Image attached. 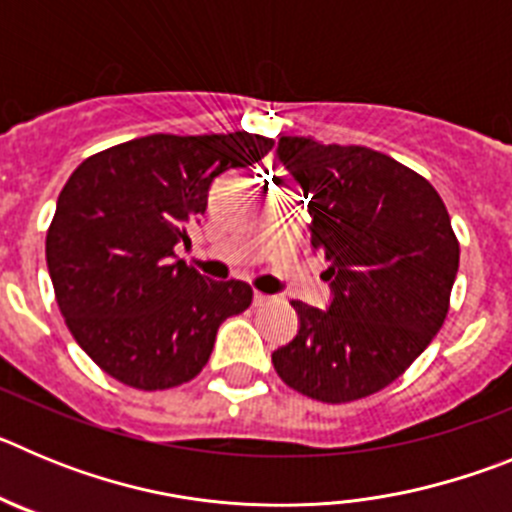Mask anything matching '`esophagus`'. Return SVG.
<instances>
[{"label": "esophagus", "mask_w": 512, "mask_h": 512, "mask_svg": "<svg viewBox=\"0 0 512 512\" xmlns=\"http://www.w3.org/2000/svg\"><path fill=\"white\" fill-rule=\"evenodd\" d=\"M271 302H274V297L264 295V292H253V305L256 307H266V305H271Z\"/></svg>", "instance_id": "obj_1"}]
</instances>
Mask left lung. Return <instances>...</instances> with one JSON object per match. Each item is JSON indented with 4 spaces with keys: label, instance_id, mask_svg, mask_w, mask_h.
<instances>
[{
    "label": "left lung",
    "instance_id": "obj_1",
    "mask_svg": "<svg viewBox=\"0 0 512 512\" xmlns=\"http://www.w3.org/2000/svg\"><path fill=\"white\" fill-rule=\"evenodd\" d=\"M279 161L310 200V243L330 264L333 302H292L300 330L271 364L312 400H361L405 374L449 315L451 217L428 179L372 148L284 135Z\"/></svg>",
    "mask_w": 512,
    "mask_h": 512
}]
</instances>
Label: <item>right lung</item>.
Wrapping results in <instances>:
<instances>
[{
    "label": "right lung",
    "mask_w": 512,
    "mask_h": 512,
    "mask_svg": "<svg viewBox=\"0 0 512 512\" xmlns=\"http://www.w3.org/2000/svg\"><path fill=\"white\" fill-rule=\"evenodd\" d=\"M271 148L246 130L156 133L76 166L58 194L45 261L71 336L102 372L146 392L202 372L220 323L251 305L253 289L205 279L174 248L205 215L215 176Z\"/></svg>",
    "instance_id": "obj_1"
}]
</instances>
